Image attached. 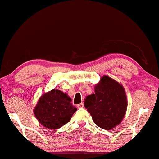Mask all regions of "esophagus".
<instances>
[{
  "label": "esophagus",
  "mask_w": 159,
  "mask_h": 159,
  "mask_svg": "<svg viewBox=\"0 0 159 159\" xmlns=\"http://www.w3.org/2000/svg\"><path fill=\"white\" fill-rule=\"evenodd\" d=\"M77 107H78V108H83V107H84V104L80 103L79 104H78Z\"/></svg>",
  "instance_id": "esophagus-1"
}]
</instances>
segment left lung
<instances>
[{
    "mask_svg": "<svg viewBox=\"0 0 159 159\" xmlns=\"http://www.w3.org/2000/svg\"><path fill=\"white\" fill-rule=\"evenodd\" d=\"M124 88L116 80L104 76L95 86V94L85 99V107L95 124L104 130H111L120 124L127 109Z\"/></svg>",
    "mask_w": 159,
    "mask_h": 159,
    "instance_id": "left-lung-1",
    "label": "left lung"
}]
</instances>
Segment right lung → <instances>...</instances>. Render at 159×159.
Listing matches in <instances>:
<instances>
[{
  "instance_id": "add662e5",
  "label": "right lung",
  "mask_w": 159,
  "mask_h": 159,
  "mask_svg": "<svg viewBox=\"0 0 159 159\" xmlns=\"http://www.w3.org/2000/svg\"><path fill=\"white\" fill-rule=\"evenodd\" d=\"M76 110L66 93L53 89L40 98L34 112L41 125L56 130L68 123Z\"/></svg>"
}]
</instances>
